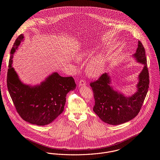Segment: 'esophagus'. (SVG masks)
<instances>
[{
	"label": "esophagus",
	"mask_w": 160,
	"mask_h": 160,
	"mask_svg": "<svg viewBox=\"0 0 160 160\" xmlns=\"http://www.w3.org/2000/svg\"><path fill=\"white\" fill-rule=\"evenodd\" d=\"M85 82H84V80H80V82H78V86H85Z\"/></svg>",
	"instance_id": "1"
}]
</instances>
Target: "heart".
Returning a JSON list of instances; mask_svg holds the SVG:
<instances>
[{
    "instance_id": "heart-1",
    "label": "heart",
    "mask_w": 160,
    "mask_h": 160,
    "mask_svg": "<svg viewBox=\"0 0 160 160\" xmlns=\"http://www.w3.org/2000/svg\"><path fill=\"white\" fill-rule=\"evenodd\" d=\"M91 54L90 51L86 50L78 54L76 58L77 61H84L88 59ZM104 66L105 62L103 56L101 54H98L94 56L88 63L86 68L87 74L89 76L91 77H98L102 74L104 69Z\"/></svg>"
}]
</instances>
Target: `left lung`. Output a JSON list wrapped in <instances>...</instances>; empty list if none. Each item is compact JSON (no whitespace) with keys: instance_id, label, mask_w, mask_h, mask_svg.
Returning <instances> with one entry per match:
<instances>
[{"instance_id":"8db88e82","label":"left lung","mask_w":160,"mask_h":160,"mask_svg":"<svg viewBox=\"0 0 160 160\" xmlns=\"http://www.w3.org/2000/svg\"><path fill=\"white\" fill-rule=\"evenodd\" d=\"M133 57L144 66L138 77L137 91L132 96L127 97L121 92L114 90L110 86V77L106 72L90 84L95 101L93 110L107 123L116 125L132 119L139 113L144 102L149 88V77L145 48L140 41Z\"/></svg>"}]
</instances>
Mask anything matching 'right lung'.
<instances>
[{
    "label": "right lung",
    "mask_w": 160,
    "mask_h": 160,
    "mask_svg": "<svg viewBox=\"0 0 160 160\" xmlns=\"http://www.w3.org/2000/svg\"><path fill=\"white\" fill-rule=\"evenodd\" d=\"M23 34L17 39L11 50L8 65L7 86L17 112L26 122L33 125H48L62 113L67 94L76 88L72 77H62L53 72L40 84L23 83L12 67V58L21 42Z\"/></svg>",
    "instance_id": "right-lung-1"
}]
</instances>
